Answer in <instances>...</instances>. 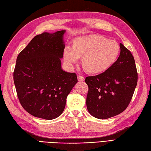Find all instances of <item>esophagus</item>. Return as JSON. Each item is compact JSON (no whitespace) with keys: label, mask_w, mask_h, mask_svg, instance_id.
<instances>
[{"label":"esophagus","mask_w":151,"mask_h":151,"mask_svg":"<svg viewBox=\"0 0 151 151\" xmlns=\"http://www.w3.org/2000/svg\"><path fill=\"white\" fill-rule=\"evenodd\" d=\"M78 81H85V78L83 76H81V75H78Z\"/></svg>","instance_id":"obj_1"}]
</instances>
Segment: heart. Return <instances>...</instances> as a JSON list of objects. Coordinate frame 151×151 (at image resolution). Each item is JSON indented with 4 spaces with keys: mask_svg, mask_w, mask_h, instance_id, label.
<instances>
[{
    "mask_svg": "<svg viewBox=\"0 0 151 151\" xmlns=\"http://www.w3.org/2000/svg\"><path fill=\"white\" fill-rule=\"evenodd\" d=\"M120 47L114 40H109L100 35L90 34L77 37L73 46H66L64 58L72 66L83 56L82 65L87 72L101 73L110 68L119 54Z\"/></svg>",
    "mask_w": 151,
    "mask_h": 151,
    "instance_id": "1",
    "label": "heart"
}]
</instances>
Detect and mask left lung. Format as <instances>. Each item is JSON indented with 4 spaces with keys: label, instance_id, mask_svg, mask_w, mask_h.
I'll use <instances>...</instances> for the list:
<instances>
[{
    "label": "left lung",
    "instance_id": "8db88e82",
    "mask_svg": "<svg viewBox=\"0 0 151 151\" xmlns=\"http://www.w3.org/2000/svg\"><path fill=\"white\" fill-rule=\"evenodd\" d=\"M117 61L96 76H88L86 107L92 116L107 119L125 110L131 101L138 82L135 61L132 53L120 43Z\"/></svg>",
    "mask_w": 151,
    "mask_h": 151
}]
</instances>
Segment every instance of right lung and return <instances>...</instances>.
<instances>
[{
	"label": "right lung",
	"mask_w": 151,
	"mask_h": 151,
	"mask_svg": "<svg viewBox=\"0 0 151 151\" xmlns=\"http://www.w3.org/2000/svg\"><path fill=\"white\" fill-rule=\"evenodd\" d=\"M65 33L61 30L36 35L17 58L13 81L18 98L26 111L37 118L59 117L78 83L76 73L61 68Z\"/></svg>",
	"instance_id": "right-lung-1"
}]
</instances>
